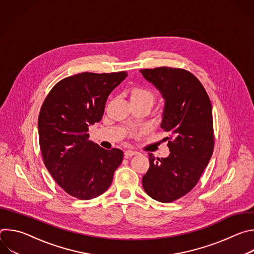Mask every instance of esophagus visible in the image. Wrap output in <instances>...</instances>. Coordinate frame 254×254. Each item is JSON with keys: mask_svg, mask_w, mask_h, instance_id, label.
Returning <instances> with one entry per match:
<instances>
[{"mask_svg": "<svg viewBox=\"0 0 254 254\" xmlns=\"http://www.w3.org/2000/svg\"><path fill=\"white\" fill-rule=\"evenodd\" d=\"M134 155H137V152L131 151V150H127V151L125 152V157H126L127 159H128V158H130V157H132V156H134Z\"/></svg>", "mask_w": 254, "mask_h": 254, "instance_id": "obj_1", "label": "esophagus"}]
</instances>
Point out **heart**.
Here are the masks:
<instances>
[{"instance_id":"1","label":"heart","mask_w":254,"mask_h":254,"mask_svg":"<svg viewBox=\"0 0 254 254\" xmlns=\"http://www.w3.org/2000/svg\"><path fill=\"white\" fill-rule=\"evenodd\" d=\"M130 100H147L153 104L155 100V94L149 88L135 86L130 90Z\"/></svg>"}]
</instances>
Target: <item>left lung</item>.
Instances as JSON below:
<instances>
[{"label": "left lung", "instance_id": "left-lung-1", "mask_svg": "<svg viewBox=\"0 0 254 254\" xmlns=\"http://www.w3.org/2000/svg\"><path fill=\"white\" fill-rule=\"evenodd\" d=\"M165 99L161 127L170 132V155L155 158L142 187L153 199L170 203L189 193L207 167L214 150L212 105L202 83L191 72L171 67L139 70Z\"/></svg>", "mask_w": 254, "mask_h": 254}]
</instances>
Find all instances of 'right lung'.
<instances>
[{"mask_svg":"<svg viewBox=\"0 0 254 254\" xmlns=\"http://www.w3.org/2000/svg\"><path fill=\"white\" fill-rule=\"evenodd\" d=\"M127 76L83 72L59 81L45 98L38 118L44 164L69 195L89 200L104 193L123 162L120 149H102L88 139V127L101 121L106 99Z\"/></svg>","mask_w":254,"mask_h":254,"instance_id":"obj_1","label":"right lung"}]
</instances>
